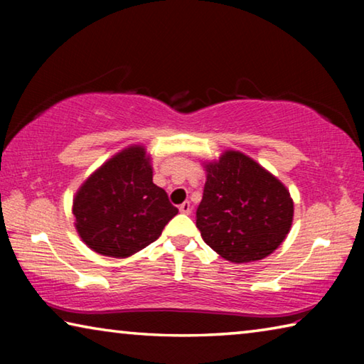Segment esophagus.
<instances>
[{
	"label": "esophagus",
	"mask_w": 364,
	"mask_h": 364,
	"mask_svg": "<svg viewBox=\"0 0 364 364\" xmlns=\"http://www.w3.org/2000/svg\"><path fill=\"white\" fill-rule=\"evenodd\" d=\"M180 212L184 213V215H189L191 213V204H189V202H183V204L180 205Z\"/></svg>",
	"instance_id": "esophagus-1"
}]
</instances>
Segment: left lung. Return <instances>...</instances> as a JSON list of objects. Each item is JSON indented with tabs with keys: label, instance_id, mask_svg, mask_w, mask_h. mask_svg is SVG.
<instances>
[{
	"label": "left lung",
	"instance_id": "obj_1",
	"mask_svg": "<svg viewBox=\"0 0 364 364\" xmlns=\"http://www.w3.org/2000/svg\"><path fill=\"white\" fill-rule=\"evenodd\" d=\"M205 186L196 226L208 247L232 263L268 257L291 231L289 189L254 159L228 149L205 160Z\"/></svg>",
	"mask_w": 364,
	"mask_h": 364
}]
</instances>
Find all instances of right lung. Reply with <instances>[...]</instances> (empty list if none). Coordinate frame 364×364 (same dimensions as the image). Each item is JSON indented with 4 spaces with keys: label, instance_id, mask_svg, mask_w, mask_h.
<instances>
[{
    "label": "right lung",
    "instance_id": "right-lung-1",
    "mask_svg": "<svg viewBox=\"0 0 364 364\" xmlns=\"http://www.w3.org/2000/svg\"><path fill=\"white\" fill-rule=\"evenodd\" d=\"M72 213L91 250L128 258L159 239L178 208L152 183L151 154L143 144H132L86 178L73 196Z\"/></svg>",
    "mask_w": 364,
    "mask_h": 364
}]
</instances>
